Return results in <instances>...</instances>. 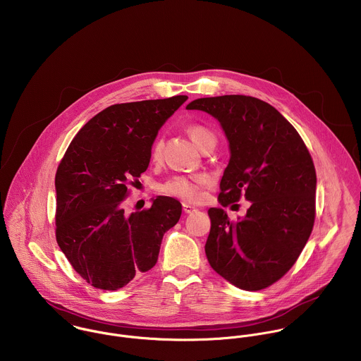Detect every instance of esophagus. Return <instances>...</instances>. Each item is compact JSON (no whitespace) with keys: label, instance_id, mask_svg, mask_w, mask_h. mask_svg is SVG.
<instances>
[{"label":"esophagus","instance_id":"1","mask_svg":"<svg viewBox=\"0 0 361 361\" xmlns=\"http://www.w3.org/2000/svg\"><path fill=\"white\" fill-rule=\"evenodd\" d=\"M182 207H183V211H185L186 214H192V212L196 211V207L190 206V204H188V203H183Z\"/></svg>","mask_w":361,"mask_h":361}]
</instances>
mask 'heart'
<instances>
[{"label": "heart", "instance_id": "heart-1", "mask_svg": "<svg viewBox=\"0 0 361 361\" xmlns=\"http://www.w3.org/2000/svg\"><path fill=\"white\" fill-rule=\"evenodd\" d=\"M188 133L190 139L196 143L199 149H202L206 143L215 140V135L200 123H192L188 126ZM152 159L158 161L162 154L161 140L157 139L152 146ZM209 183V178L204 173H193V175H172L165 180L157 183L155 189L158 193L166 197H173L183 202H197L202 189Z\"/></svg>", "mask_w": 361, "mask_h": 361}]
</instances>
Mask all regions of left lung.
Returning a JSON list of instances; mask_svg holds the SVG:
<instances>
[{"label":"left lung","mask_w":361,"mask_h":361,"mask_svg":"<svg viewBox=\"0 0 361 361\" xmlns=\"http://www.w3.org/2000/svg\"><path fill=\"white\" fill-rule=\"evenodd\" d=\"M186 108L215 116L229 140L219 203L250 202L238 221L222 208L208 209V262L240 289H265L293 267L314 226L317 176L309 149L279 111L256 97H206Z\"/></svg>","instance_id":"1"}]
</instances>
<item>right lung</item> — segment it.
<instances>
[{"label":"right lung","mask_w":361,"mask_h":361,"mask_svg":"<svg viewBox=\"0 0 361 361\" xmlns=\"http://www.w3.org/2000/svg\"><path fill=\"white\" fill-rule=\"evenodd\" d=\"M188 100L114 104L73 137L55 173V238L73 269L92 286L116 290L152 269L164 233L180 218L178 200L158 196L125 214L123 202L147 169L159 128Z\"/></svg>","instance_id":"add662e5"}]
</instances>
